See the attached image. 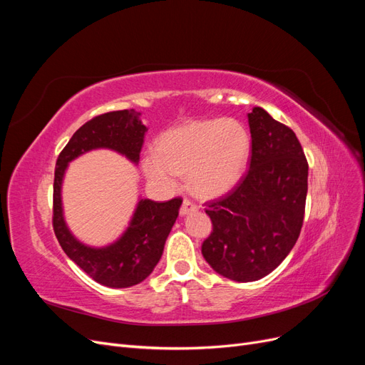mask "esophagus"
I'll use <instances>...</instances> for the list:
<instances>
[{
  "label": "esophagus",
  "instance_id": "obj_1",
  "mask_svg": "<svg viewBox=\"0 0 365 365\" xmlns=\"http://www.w3.org/2000/svg\"><path fill=\"white\" fill-rule=\"evenodd\" d=\"M196 205L192 202V201H189V200H184L182 201V205H181V210H180V215L181 216H185V215H189V213H192V212H196Z\"/></svg>",
  "mask_w": 365,
  "mask_h": 365
}]
</instances>
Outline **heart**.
<instances>
[{
    "mask_svg": "<svg viewBox=\"0 0 365 365\" xmlns=\"http://www.w3.org/2000/svg\"><path fill=\"white\" fill-rule=\"evenodd\" d=\"M250 150L248 130L233 118L190 121L164 132L155 153H148L141 168L164 189H175L176 175H187L196 195L215 197L240 181Z\"/></svg>",
    "mask_w": 365,
    "mask_h": 365,
    "instance_id": "b5f03b06",
    "label": "heart"
}]
</instances>
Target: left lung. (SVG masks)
<instances>
[{
  "mask_svg": "<svg viewBox=\"0 0 365 365\" xmlns=\"http://www.w3.org/2000/svg\"><path fill=\"white\" fill-rule=\"evenodd\" d=\"M250 170L233 190L208 202L213 231L202 256L217 274L247 283L263 279L286 259L300 236L307 161L294 130L263 108L248 114Z\"/></svg>",
  "mask_w": 365,
  "mask_h": 365,
  "instance_id": "left-lung-1",
  "label": "left lung"
}]
</instances>
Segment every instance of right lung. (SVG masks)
I'll use <instances>...</instances> for the list:
<instances>
[{
    "label": "right lung",
    "mask_w": 365,
    "mask_h": 365,
    "mask_svg": "<svg viewBox=\"0 0 365 365\" xmlns=\"http://www.w3.org/2000/svg\"><path fill=\"white\" fill-rule=\"evenodd\" d=\"M135 109L106 113L74 132L56 161L53 185V228L65 254L93 280L108 288H129L141 283L157 267L165 239L180 213L182 200L155 202L140 197L126 230L105 247H91L77 239L65 222L62 184L68 164L86 152L109 149L138 164L148 128Z\"/></svg>",
    "instance_id": "add662e5"
}]
</instances>
